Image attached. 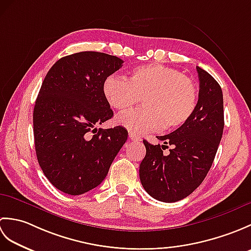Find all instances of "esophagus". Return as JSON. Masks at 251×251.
I'll list each match as a JSON object with an SVG mask.
<instances>
[{
	"mask_svg": "<svg viewBox=\"0 0 251 251\" xmlns=\"http://www.w3.org/2000/svg\"><path fill=\"white\" fill-rule=\"evenodd\" d=\"M129 139L132 140V141H137V142L141 141L140 136H138V135L134 134V132H129Z\"/></svg>",
	"mask_w": 251,
	"mask_h": 251,
	"instance_id": "obj_1",
	"label": "esophagus"
}]
</instances>
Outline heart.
I'll use <instances>...</instances> for the list:
<instances>
[{
	"instance_id": "heart-1",
	"label": "heart",
	"mask_w": 251,
	"mask_h": 251,
	"mask_svg": "<svg viewBox=\"0 0 251 251\" xmlns=\"http://www.w3.org/2000/svg\"><path fill=\"white\" fill-rule=\"evenodd\" d=\"M102 93L111 108L125 112L141 99L143 108L117 116V124L134 134L178 129L196 110L199 93L195 83L176 69L162 65L135 68L127 78L112 74L105 77Z\"/></svg>"
}]
</instances>
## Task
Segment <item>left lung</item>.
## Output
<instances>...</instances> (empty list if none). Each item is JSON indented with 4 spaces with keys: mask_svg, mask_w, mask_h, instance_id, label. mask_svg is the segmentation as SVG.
Listing matches in <instances>:
<instances>
[{
    "mask_svg": "<svg viewBox=\"0 0 251 251\" xmlns=\"http://www.w3.org/2000/svg\"><path fill=\"white\" fill-rule=\"evenodd\" d=\"M200 93L196 110L180 128L157 136L164 145L143 140L147 153L139 168L141 184L153 199L174 202L189 196L204 181L211 167L225 127L223 95L209 73L196 67ZM165 144L172 146L164 156Z\"/></svg>",
    "mask_w": 251,
    "mask_h": 251,
    "instance_id": "left-lung-1",
    "label": "left lung"
}]
</instances>
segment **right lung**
Returning a JSON list of instances; mask_svg holds the SVG:
<instances>
[{
    "instance_id": "right-lung-1",
    "label": "right lung",
    "mask_w": 251,
    "mask_h": 251,
    "mask_svg": "<svg viewBox=\"0 0 251 251\" xmlns=\"http://www.w3.org/2000/svg\"><path fill=\"white\" fill-rule=\"evenodd\" d=\"M123 62L104 52H76L60 58L42 83L33 111L36 157L63 193L81 195L98 186L127 140L124 127H96L113 116L102 84Z\"/></svg>"
}]
</instances>
